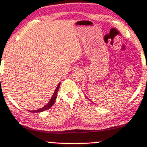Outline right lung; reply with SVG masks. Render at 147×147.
I'll use <instances>...</instances> for the list:
<instances>
[{
  "label": "right lung",
  "instance_id": "right-lung-1",
  "mask_svg": "<svg viewBox=\"0 0 147 147\" xmlns=\"http://www.w3.org/2000/svg\"><path fill=\"white\" fill-rule=\"evenodd\" d=\"M60 84L59 83V84H58L57 87L56 88L55 91H54V95H53V96L51 97V99H50L49 102L47 103V104L46 105L44 106L43 107L40 108L39 109H37V110H33V111H30V112H33V113H36V112H43V111H45V110H47V109H49V108H51V107L53 106V105L54 104V102H55V100H56V98L57 97V94H58V91H59V87H60Z\"/></svg>",
  "mask_w": 147,
  "mask_h": 147
}]
</instances>
